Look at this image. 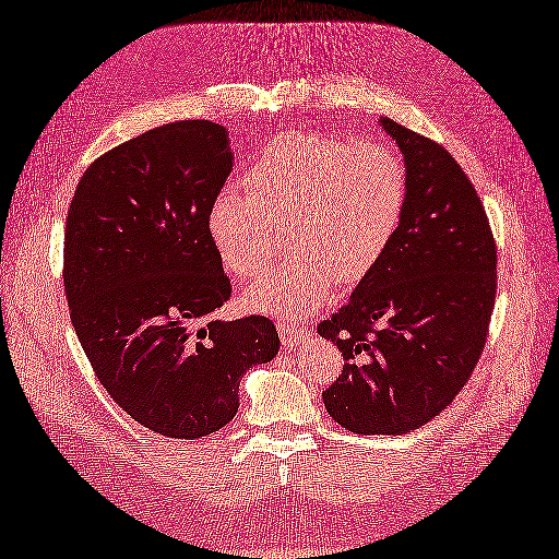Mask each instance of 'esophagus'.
<instances>
[{
  "instance_id": "esophagus-1",
  "label": "esophagus",
  "mask_w": 559,
  "mask_h": 559,
  "mask_svg": "<svg viewBox=\"0 0 559 559\" xmlns=\"http://www.w3.org/2000/svg\"><path fill=\"white\" fill-rule=\"evenodd\" d=\"M277 330H280V340H282L284 349H296L304 343V340H309V335H311L309 328L296 325V323H289V321H280Z\"/></svg>"
}]
</instances>
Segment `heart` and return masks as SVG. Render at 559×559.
I'll use <instances>...</instances> for the list:
<instances>
[{"instance_id":"b5f03b06","label":"heart","mask_w":559,"mask_h":559,"mask_svg":"<svg viewBox=\"0 0 559 559\" xmlns=\"http://www.w3.org/2000/svg\"><path fill=\"white\" fill-rule=\"evenodd\" d=\"M407 204V170L395 150L321 130L272 140L210 204L207 231L238 280L263 275L289 226L294 258L241 294L246 311L306 316L335 289L357 284L389 253Z\"/></svg>"}]
</instances>
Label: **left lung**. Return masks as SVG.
<instances>
[{"mask_svg": "<svg viewBox=\"0 0 559 559\" xmlns=\"http://www.w3.org/2000/svg\"><path fill=\"white\" fill-rule=\"evenodd\" d=\"M407 170V204L389 248L349 301L318 325L345 367L330 417L357 435H407L468 383L497 294V246L480 198L429 136L381 118Z\"/></svg>", "mask_w": 559, "mask_h": 559, "instance_id": "8db88e82", "label": "left lung"}]
</instances>
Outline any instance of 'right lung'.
Masks as SVG:
<instances>
[{"mask_svg":"<svg viewBox=\"0 0 559 559\" xmlns=\"http://www.w3.org/2000/svg\"><path fill=\"white\" fill-rule=\"evenodd\" d=\"M224 124L180 120L98 156L64 229L70 318L98 381L170 439L229 425L241 376L280 352L265 316L212 318L231 296L207 231L231 174Z\"/></svg>","mask_w":559,"mask_h":559,"instance_id":"right-lung-1","label":"right lung"}]
</instances>
